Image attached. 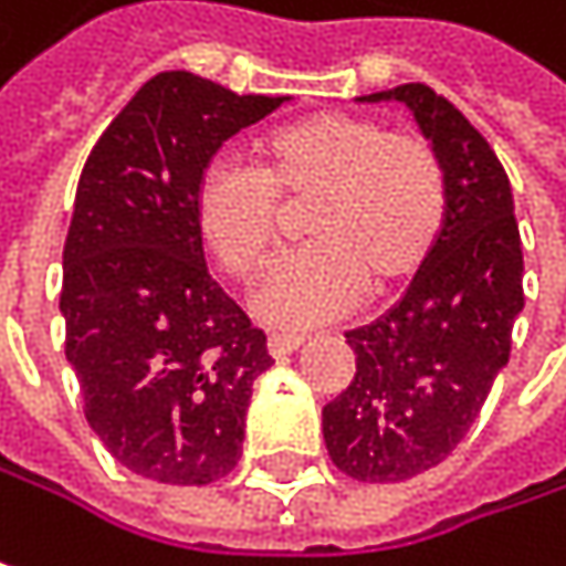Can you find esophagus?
I'll return each mask as SVG.
<instances>
[{"label":"esophagus","mask_w":566,"mask_h":566,"mask_svg":"<svg viewBox=\"0 0 566 566\" xmlns=\"http://www.w3.org/2000/svg\"><path fill=\"white\" fill-rule=\"evenodd\" d=\"M304 344V334H284V331H275L269 334V354L272 357H284V354H294L297 347Z\"/></svg>","instance_id":"obj_1"}]
</instances>
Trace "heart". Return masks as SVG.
<instances>
[{
  "label": "heart",
  "instance_id": "1",
  "mask_svg": "<svg viewBox=\"0 0 566 566\" xmlns=\"http://www.w3.org/2000/svg\"><path fill=\"white\" fill-rule=\"evenodd\" d=\"M304 245L282 255L252 291V311L282 327L347 314L364 287L412 279L436 252L449 182L416 134L357 114H311L259 137L252 167L212 160L196 186V229L226 275L269 259L282 206L301 202Z\"/></svg>",
  "mask_w": 566,
  "mask_h": 566
}]
</instances>
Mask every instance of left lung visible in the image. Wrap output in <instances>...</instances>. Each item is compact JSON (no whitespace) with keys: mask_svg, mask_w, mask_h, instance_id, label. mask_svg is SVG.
Wrapping results in <instances>:
<instances>
[{"mask_svg":"<svg viewBox=\"0 0 566 566\" xmlns=\"http://www.w3.org/2000/svg\"><path fill=\"white\" fill-rule=\"evenodd\" d=\"M360 101H402L449 182L436 252L399 304L344 334L357 374L324 406L331 462L377 485L439 465L472 429L511 357L524 262L509 172L455 104L419 81Z\"/></svg>","mask_w":566,"mask_h":566,"instance_id":"left-lung-1","label":"left lung"}]
</instances>
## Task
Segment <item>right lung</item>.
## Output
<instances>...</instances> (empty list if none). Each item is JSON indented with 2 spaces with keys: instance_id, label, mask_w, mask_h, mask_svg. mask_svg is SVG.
<instances>
[{
  "instance_id": "obj_1",
  "label": "right lung",
  "mask_w": 566,
  "mask_h": 566,
  "mask_svg": "<svg viewBox=\"0 0 566 566\" xmlns=\"http://www.w3.org/2000/svg\"><path fill=\"white\" fill-rule=\"evenodd\" d=\"M284 97L189 71L150 77L94 144L64 239V357L84 416L130 472L209 485L242 459L265 334L212 282L196 186L216 150Z\"/></svg>"
}]
</instances>
